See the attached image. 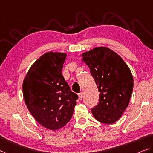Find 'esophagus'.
Returning a JSON list of instances; mask_svg holds the SVG:
<instances>
[{
  "mask_svg": "<svg viewBox=\"0 0 153 153\" xmlns=\"http://www.w3.org/2000/svg\"><path fill=\"white\" fill-rule=\"evenodd\" d=\"M79 99H80V100L83 99V92L79 93Z\"/></svg>",
  "mask_w": 153,
  "mask_h": 153,
  "instance_id": "34e87169",
  "label": "esophagus"
}]
</instances>
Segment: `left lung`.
<instances>
[{"label":"left lung","mask_w":153,"mask_h":153,"mask_svg":"<svg viewBox=\"0 0 153 153\" xmlns=\"http://www.w3.org/2000/svg\"><path fill=\"white\" fill-rule=\"evenodd\" d=\"M99 91V102L91 109L104 124L120 118L128 107L133 89V75L124 60L107 47H96L82 54Z\"/></svg>","instance_id":"obj_1"}]
</instances>
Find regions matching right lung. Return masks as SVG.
I'll return each mask as SVG.
<instances>
[{"label":"right lung","mask_w":153,"mask_h":153,"mask_svg":"<svg viewBox=\"0 0 153 153\" xmlns=\"http://www.w3.org/2000/svg\"><path fill=\"white\" fill-rule=\"evenodd\" d=\"M66 56L57 52L44 54L31 65L23 81V96L29 111L41 125L53 131L70 120L78 99L62 73Z\"/></svg>","instance_id":"obj_1"}]
</instances>
